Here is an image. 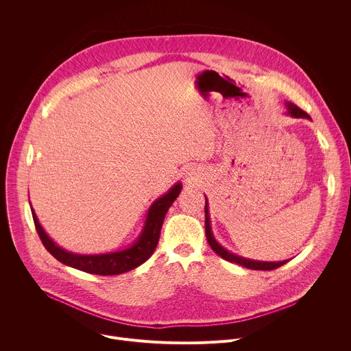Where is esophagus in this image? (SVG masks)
<instances>
[{
    "mask_svg": "<svg viewBox=\"0 0 351 351\" xmlns=\"http://www.w3.org/2000/svg\"><path fill=\"white\" fill-rule=\"evenodd\" d=\"M184 178H186V180H194V178H195V171H194L193 168H186V171H184Z\"/></svg>",
    "mask_w": 351,
    "mask_h": 351,
    "instance_id": "1",
    "label": "esophagus"
}]
</instances>
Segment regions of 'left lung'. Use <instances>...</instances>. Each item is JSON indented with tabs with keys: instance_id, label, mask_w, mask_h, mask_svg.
<instances>
[{
	"instance_id": "1",
	"label": "left lung",
	"mask_w": 351,
	"mask_h": 351,
	"mask_svg": "<svg viewBox=\"0 0 351 351\" xmlns=\"http://www.w3.org/2000/svg\"><path fill=\"white\" fill-rule=\"evenodd\" d=\"M285 107H286V115H290L291 118H304V119H311L310 115L307 112H304L303 110H300L297 106H294L293 103L290 101H286L285 103ZM208 198L206 197V234H207V240H208V244L211 245V248L214 250V252L223 260L229 261V263H233V264H237V265H241V267H245L248 269H257V271H271V269H275V268H279L282 267L283 264H286L289 260H283V261H257V260H250V258H245V257H241V256H237L232 252H229V250H226L214 236L213 233V228H211V218H210V210H208Z\"/></svg>"
}]
</instances>
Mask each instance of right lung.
<instances>
[{
    "label": "right lung",
    "instance_id": "add662e5",
    "mask_svg": "<svg viewBox=\"0 0 351 351\" xmlns=\"http://www.w3.org/2000/svg\"><path fill=\"white\" fill-rule=\"evenodd\" d=\"M182 187V182H176L165 194L158 197L156 202L149 206L141 232L130 245L117 250V252H108L101 254H79L62 248L43 229L32 204L30 208L37 233L44 247L48 250V253L54 258H57L60 263L94 275H119L140 267L153 256L154 250L158 244L164 218L169 207L173 204L175 199L180 194Z\"/></svg>",
    "mask_w": 351,
    "mask_h": 351
}]
</instances>
